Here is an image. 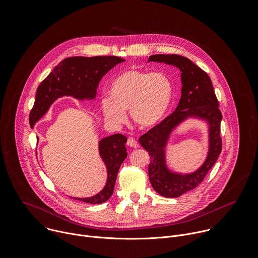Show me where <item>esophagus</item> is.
Wrapping results in <instances>:
<instances>
[{"mask_svg":"<svg viewBox=\"0 0 258 258\" xmlns=\"http://www.w3.org/2000/svg\"><path fill=\"white\" fill-rule=\"evenodd\" d=\"M127 145L132 147V148H137L138 147V143L137 141L133 138V137H128L127 139Z\"/></svg>","mask_w":258,"mask_h":258,"instance_id":"obj_1","label":"esophagus"}]
</instances>
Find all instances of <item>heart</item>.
<instances>
[{"label": "heart", "instance_id": "b5f03b06", "mask_svg": "<svg viewBox=\"0 0 258 258\" xmlns=\"http://www.w3.org/2000/svg\"><path fill=\"white\" fill-rule=\"evenodd\" d=\"M110 98L101 100L105 118L115 125L126 122L130 111L140 128L157 126L166 116L173 97L171 80L163 73L130 69L117 76L109 89Z\"/></svg>", "mask_w": 258, "mask_h": 258}]
</instances>
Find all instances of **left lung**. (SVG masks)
Masks as SVG:
<instances>
[{"instance_id": "left-lung-1", "label": "left lung", "mask_w": 258, "mask_h": 258, "mask_svg": "<svg viewBox=\"0 0 258 258\" xmlns=\"http://www.w3.org/2000/svg\"><path fill=\"white\" fill-rule=\"evenodd\" d=\"M148 61L165 62L182 71V95L176 111L139 137V143L149 153L148 176L152 188L164 197L173 198L196 188L217 162L223 147L222 113L209 74L191 60L180 55H152ZM188 115H199L210 121L211 144L204 166L193 174L182 176L166 170L163 148L170 130Z\"/></svg>"}]
</instances>
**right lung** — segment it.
Listing matches in <instances>:
<instances>
[{
  "mask_svg": "<svg viewBox=\"0 0 258 258\" xmlns=\"http://www.w3.org/2000/svg\"><path fill=\"white\" fill-rule=\"evenodd\" d=\"M123 61L124 59L116 56L70 57L61 61L37 87L34 105L29 113L30 126L45 114L51 102L62 95H72L80 99L93 98L102 76ZM126 142L127 138L122 134H114L99 142L100 157L108 170L106 187L92 197L75 199L99 204L111 197L118 171L127 157Z\"/></svg>",
  "mask_w": 258,
  "mask_h": 258,
  "instance_id": "1",
  "label": "right lung"
}]
</instances>
